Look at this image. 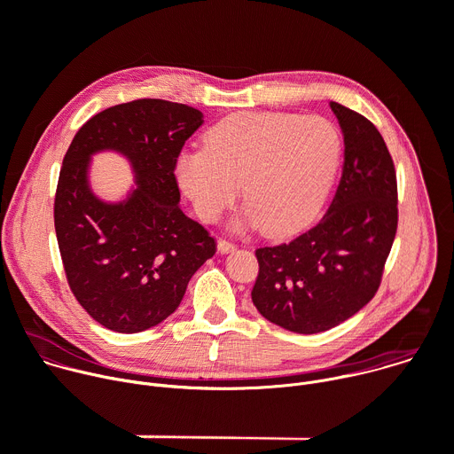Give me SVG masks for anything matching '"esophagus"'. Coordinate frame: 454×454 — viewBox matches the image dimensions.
<instances>
[{
    "mask_svg": "<svg viewBox=\"0 0 454 454\" xmlns=\"http://www.w3.org/2000/svg\"><path fill=\"white\" fill-rule=\"evenodd\" d=\"M217 249H219L221 253H231V251H235V249H237V246H235L231 240L219 239V242H217Z\"/></svg>",
    "mask_w": 454,
    "mask_h": 454,
    "instance_id": "esophagus-1",
    "label": "esophagus"
}]
</instances>
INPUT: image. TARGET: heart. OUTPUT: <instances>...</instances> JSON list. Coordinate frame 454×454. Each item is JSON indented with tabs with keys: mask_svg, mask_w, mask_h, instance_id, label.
<instances>
[{
	"mask_svg": "<svg viewBox=\"0 0 454 454\" xmlns=\"http://www.w3.org/2000/svg\"><path fill=\"white\" fill-rule=\"evenodd\" d=\"M341 149L338 129L325 118L242 111L210 129L205 149L183 151L176 172L203 221H217L242 184L247 207L240 224L286 235L319 212Z\"/></svg>",
	"mask_w": 454,
	"mask_h": 454,
	"instance_id": "heart-1",
	"label": "heart"
}]
</instances>
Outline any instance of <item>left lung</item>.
Returning a JSON list of instances; mask_svg holds the SVG:
<instances>
[{"label": "left lung", "instance_id": "1", "mask_svg": "<svg viewBox=\"0 0 454 454\" xmlns=\"http://www.w3.org/2000/svg\"><path fill=\"white\" fill-rule=\"evenodd\" d=\"M331 109L345 161L327 214L296 239L254 251L256 310L298 334L329 331L375 296L397 233V176L380 133L338 102Z\"/></svg>", "mask_w": 454, "mask_h": 454}]
</instances>
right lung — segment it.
<instances>
[{
	"label": "right lung",
	"mask_w": 454,
	"mask_h": 454,
	"mask_svg": "<svg viewBox=\"0 0 454 454\" xmlns=\"http://www.w3.org/2000/svg\"><path fill=\"white\" fill-rule=\"evenodd\" d=\"M203 113L184 104L140 98L90 118L59 174L53 221L70 289L109 331L135 334L168 317L215 240L179 208L176 163ZM125 155L137 188L118 204L98 200L87 179L90 156Z\"/></svg>",
	"instance_id": "add662e5"
}]
</instances>
